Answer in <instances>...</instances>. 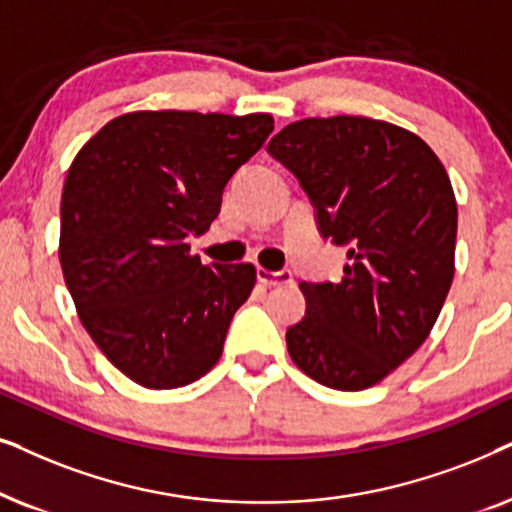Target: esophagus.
Here are the masks:
<instances>
[{"mask_svg":"<svg viewBox=\"0 0 512 512\" xmlns=\"http://www.w3.org/2000/svg\"><path fill=\"white\" fill-rule=\"evenodd\" d=\"M257 281L262 285H281V283H290L292 274L290 271H269V269H257Z\"/></svg>","mask_w":512,"mask_h":512,"instance_id":"esophagus-1","label":"esophagus"}]
</instances>
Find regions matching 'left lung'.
I'll return each mask as SVG.
<instances>
[{
    "label": "left lung",
    "instance_id": "left-lung-1",
    "mask_svg": "<svg viewBox=\"0 0 512 512\" xmlns=\"http://www.w3.org/2000/svg\"><path fill=\"white\" fill-rule=\"evenodd\" d=\"M316 208L323 238L346 245L337 283H299L306 313L285 342L299 370L363 391L426 337L454 278L456 199L419 135L367 117L302 119L269 142Z\"/></svg>",
    "mask_w": 512,
    "mask_h": 512
}]
</instances>
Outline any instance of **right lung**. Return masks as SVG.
Instances as JSON below:
<instances>
[{
    "mask_svg": "<svg viewBox=\"0 0 512 512\" xmlns=\"http://www.w3.org/2000/svg\"><path fill=\"white\" fill-rule=\"evenodd\" d=\"M274 131L271 114L131 112L100 128L67 170L60 267L81 325L145 388L201 379L222 356L252 264H201L229 177Z\"/></svg>",
    "mask_w": 512,
    "mask_h": 512,
    "instance_id": "add662e5",
    "label": "right lung"
}]
</instances>
